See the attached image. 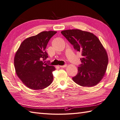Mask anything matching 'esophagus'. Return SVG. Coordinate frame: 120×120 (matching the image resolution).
I'll use <instances>...</instances> for the list:
<instances>
[{"label":"esophagus","instance_id":"obj_1","mask_svg":"<svg viewBox=\"0 0 120 120\" xmlns=\"http://www.w3.org/2000/svg\"><path fill=\"white\" fill-rule=\"evenodd\" d=\"M67 67V64L64 65H60V68H66Z\"/></svg>","mask_w":120,"mask_h":120}]
</instances>
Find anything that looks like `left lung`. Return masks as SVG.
<instances>
[{"label": "left lung", "instance_id": "left-lung-1", "mask_svg": "<svg viewBox=\"0 0 120 120\" xmlns=\"http://www.w3.org/2000/svg\"><path fill=\"white\" fill-rule=\"evenodd\" d=\"M61 32L82 57V64L78 68L77 75L72 78L73 81L84 87L96 85L105 76L108 63L107 53L100 41L92 33L80 29Z\"/></svg>", "mask_w": 120, "mask_h": 120}]
</instances>
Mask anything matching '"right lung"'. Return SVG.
Segmentation results:
<instances>
[{
	"instance_id": "obj_1",
	"label": "right lung",
	"mask_w": 120,
	"mask_h": 120,
	"mask_svg": "<svg viewBox=\"0 0 120 120\" xmlns=\"http://www.w3.org/2000/svg\"><path fill=\"white\" fill-rule=\"evenodd\" d=\"M57 31L40 32L24 40L15 53L14 64L18 77L27 87L43 90L53 80L52 72L56 68L47 64L45 51L48 42Z\"/></svg>"
}]
</instances>
